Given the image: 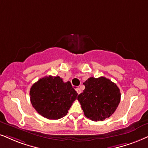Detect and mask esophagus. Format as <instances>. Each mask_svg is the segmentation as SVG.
I'll list each match as a JSON object with an SVG mask.
<instances>
[{
	"label": "esophagus",
	"instance_id": "esophagus-1",
	"mask_svg": "<svg viewBox=\"0 0 148 148\" xmlns=\"http://www.w3.org/2000/svg\"><path fill=\"white\" fill-rule=\"evenodd\" d=\"M76 92H77L78 94H80V93H81V90H80V88H77V89H76Z\"/></svg>",
	"mask_w": 148,
	"mask_h": 148
}]
</instances>
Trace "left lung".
Instances as JSON below:
<instances>
[{"label":"left lung","instance_id":"8db88e82","mask_svg":"<svg viewBox=\"0 0 148 148\" xmlns=\"http://www.w3.org/2000/svg\"><path fill=\"white\" fill-rule=\"evenodd\" d=\"M85 89L78 96L84 114L91 120L103 121L114 113L120 102L119 89L111 80L103 76L90 77Z\"/></svg>","mask_w":148,"mask_h":148}]
</instances>
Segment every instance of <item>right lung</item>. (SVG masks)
<instances>
[{
	"label": "right lung",
	"mask_w": 148,
	"mask_h": 148,
	"mask_svg": "<svg viewBox=\"0 0 148 148\" xmlns=\"http://www.w3.org/2000/svg\"><path fill=\"white\" fill-rule=\"evenodd\" d=\"M31 102L40 115L48 119H59L68 113L78 93L70 81L59 76H45L30 89Z\"/></svg>",
	"instance_id": "right-lung-1"
}]
</instances>
